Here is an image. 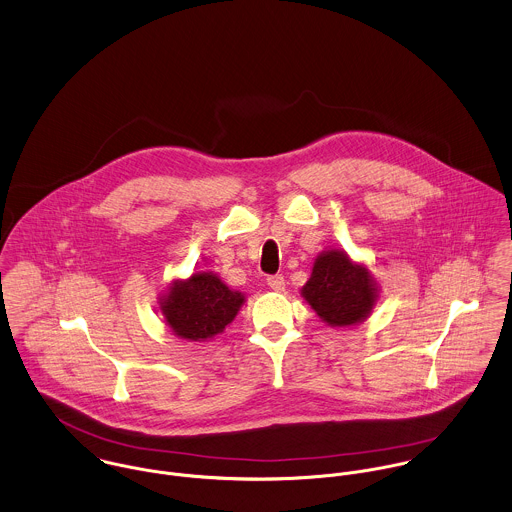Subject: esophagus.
<instances>
[{
    "label": "esophagus",
    "instance_id": "obj_1",
    "mask_svg": "<svg viewBox=\"0 0 512 512\" xmlns=\"http://www.w3.org/2000/svg\"><path fill=\"white\" fill-rule=\"evenodd\" d=\"M267 285L273 289V291H283L285 289V279L281 277V275H271V277H267Z\"/></svg>",
    "mask_w": 512,
    "mask_h": 512
}]
</instances>
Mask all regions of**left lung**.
Segmentation results:
<instances>
[{"label":"left lung","mask_w":512,"mask_h":512,"mask_svg":"<svg viewBox=\"0 0 512 512\" xmlns=\"http://www.w3.org/2000/svg\"><path fill=\"white\" fill-rule=\"evenodd\" d=\"M303 297L324 322L348 326L370 314L376 289L366 267L354 265L342 251H326L314 261Z\"/></svg>","instance_id":"obj_1"}]
</instances>
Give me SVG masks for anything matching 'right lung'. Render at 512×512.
Returning a JSON list of instances; mask_svg holds the SVG:
<instances>
[{"label": "right lung", "instance_id": "1", "mask_svg": "<svg viewBox=\"0 0 512 512\" xmlns=\"http://www.w3.org/2000/svg\"><path fill=\"white\" fill-rule=\"evenodd\" d=\"M245 297L229 291L213 273H196L184 283H174L162 310L170 328L186 340H207L235 318Z\"/></svg>", "mask_w": 512, "mask_h": 512}]
</instances>
